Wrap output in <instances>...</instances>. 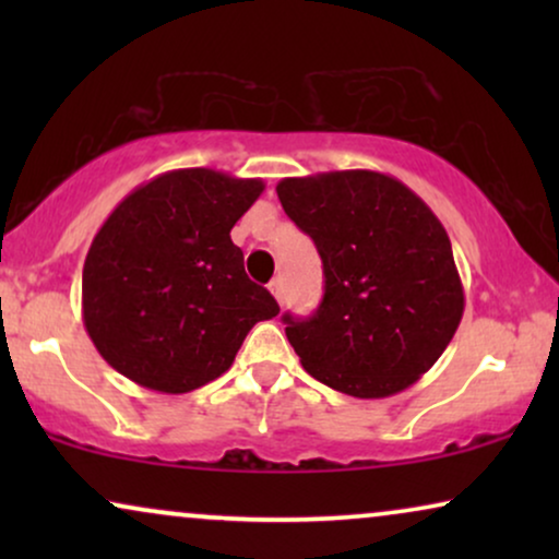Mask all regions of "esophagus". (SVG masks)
Wrapping results in <instances>:
<instances>
[{"instance_id":"esophagus-1","label":"esophagus","mask_w":559,"mask_h":559,"mask_svg":"<svg viewBox=\"0 0 559 559\" xmlns=\"http://www.w3.org/2000/svg\"><path fill=\"white\" fill-rule=\"evenodd\" d=\"M270 293L274 295V300L282 305V297H285V289H282V280H272L270 282Z\"/></svg>"}]
</instances>
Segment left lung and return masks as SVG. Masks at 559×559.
<instances>
[{
	"label": "left lung",
	"instance_id": "8db88e82",
	"mask_svg": "<svg viewBox=\"0 0 559 559\" xmlns=\"http://www.w3.org/2000/svg\"><path fill=\"white\" fill-rule=\"evenodd\" d=\"M277 195L323 259L316 316L282 318L302 369L358 400H384L423 379L465 308L453 247L430 205L373 170L285 178Z\"/></svg>",
	"mask_w": 559,
	"mask_h": 559
}]
</instances>
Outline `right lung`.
Here are the masks:
<instances>
[{
  "label": "right lung",
  "instance_id": "right-lung-1",
  "mask_svg": "<svg viewBox=\"0 0 559 559\" xmlns=\"http://www.w3.org/2000/svg\"><path fill=\"white\" fill-rule=\"evenodd\" d=\"M257 178L186 167L134 188L83 264V325L104 361L159 394L228 371L277 300L243 272L231 228L262 195Z\"/></svg>",
  "mask_w": 559,
  "mask_h": 559
}]
</instances>
